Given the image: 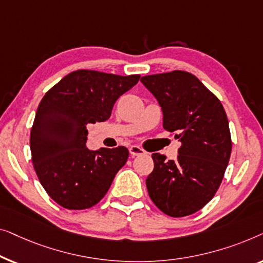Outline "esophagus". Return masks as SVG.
<instances>
[{"instance_id": "34e87169", "label": "esophagus", "mask_w": 263, "mask_h": 263, "mask_svg": "<svg viewBox=\"0 0 263 263\" xmlns=\"http://www.w3.org/2000/svg\"><path fill=\"white\" fill-rule=\"evenodd\" d=\"M130 154H131V156H140V155L145 154V150H143L142 147H139L137 145H132L130 147Z\"/></svg>"}]
</instances>
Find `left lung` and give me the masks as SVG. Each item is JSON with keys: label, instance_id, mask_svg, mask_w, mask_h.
Listing matches in <instances>:
<instances>
[{"label": "left lung", "instance_id": "8db88e82", "mask_svg": "<svg viewBox=\"0 0 263 263\" xmlns=\"http://www.w3.org/2000/svg\"><path fill=\"white\" fill-rule=\"evenodd\" d=\"M157 99L164 130L181 142L175 161L153 154L154 170L146 179L149 197L162 212L184 217L214 197L231 155V135L218 98L187 71L140 79Z\"/></svg>", "mask_w": 263, "mask_h": 263}]
</instances>
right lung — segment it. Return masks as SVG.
Here are the masks:
<instances>
[{
    "instance_id": "right-lung-1",
    "label": "right lung",
    "mask_w": 263,
    "mask_h": 263,
    "mask_svg": "<svg viewBox=\"0 0 263 263\" xmlns=\"http://www.w3.org/2000/svg\"><path fill=\"white\" fill-rule=\"evenodd\" d=\"M139 77L76 70L44 95L29 145L40 183L58 205L68 210L96 205L126 163L125 146L88 149L87 125L108 119L117 100L136 86Z\"/></svg>"
}]
</instances>
